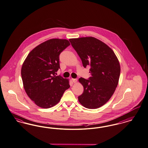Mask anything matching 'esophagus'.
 Here are the masks:
<instances>
[{"instance_id": "obj_1", "label": "esophagus", "mask_w": 148, "mask_h": 148, "mask_svg": "<svg viewBox=\"0 0 148 148\" xmlns=\"http://www.w3.org/2000/svg\"><path fill=\"white\" fill-rule=\"evenodd\" d=\"M71 80H72V81H73V82L74 83H76L77 81V79H71Z\"/></svg>"}]
</instances>
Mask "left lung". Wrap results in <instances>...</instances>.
<instances>
[{
    "instance_id": "1",
    "label": "left lung",
    "mask_w": 148,
    "mask_h": 148,
    "mask_svg": "<svg viewBox=\"0 0 148 148\" xmlns=\"http://www.w3.org/2000/svg\"><path fill=\"white\" fill-rule=\"evenodd\" d=\"M69 41L84 67L91 66V77L88 80L79 79L84 92L78 100L88 109L101 107L110 99L118 85L120 66L117 57L110 47L94 37L73 38Z\"/></svg>"
}]
</instances>
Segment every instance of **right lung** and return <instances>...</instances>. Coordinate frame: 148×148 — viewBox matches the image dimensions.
I'll return each mask as SVG.
<instances>
[{"label":"right lung","instance_id":"right-lung-1","mask_svg":"<svg viewBox=\"0 0 148 148\" xmlns=\"http://www.w3.org/2000/svg\"><path fill=\"white\" fill-rule=\"evenodd\" d=\"M69 45L66 39L48 40L33 49L22 64L21 77L25 90L39 107H53L70 87L68 79L55 74L60 68V53Z\"/></svg>","mask_w":148,"mask_h":148}]
</instances>
